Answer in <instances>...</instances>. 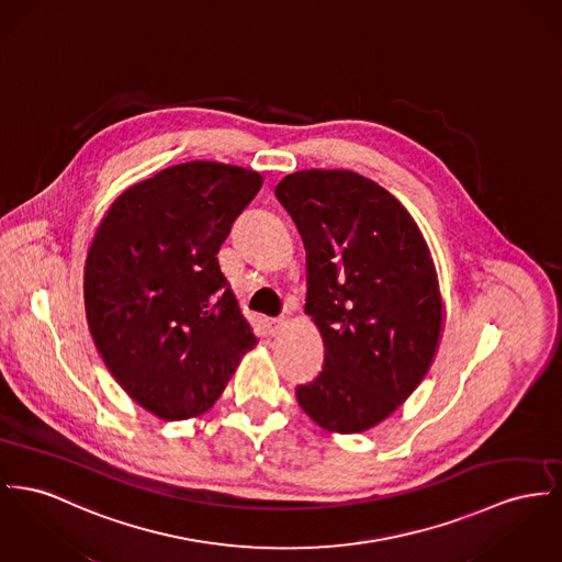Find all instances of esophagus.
Wrapping results in <instances>:
<instances>
[{"label": "esophagus", "mask_w": 562, "mask_h": 562, "mask_svg": "<svg viewBox=\"0 0 562 562\" xmlns=\"http://www.w3.org/2000/svg\"><path fill=\"white\" fill-rule=\"evenodd\" d=\"M285 326H288V319H285V317H270V319H268V328H270L272 335L281 333Z\"/></svg>", "instance_id": "1"}]
</instances>
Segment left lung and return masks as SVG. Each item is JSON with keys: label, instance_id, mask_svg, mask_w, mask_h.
<instances>
[{"label": "left lung", "instance_id": "8db88e82", "mask_svg": "<svg viewBox=\"0 0 562 562\" xmlns=\"http://www.w3.org/2000/svg\"><path fill=\"white\" fill-rule=\"evenodd\" d=\"M306 249V313L324 369L296 387L304 413L335 432L385 419L428 371L443 302L428 245L407 209L349 170H304L274 189Z\"/></svg>", "mask_w": 562, "mask_h": 562}]
</instances>
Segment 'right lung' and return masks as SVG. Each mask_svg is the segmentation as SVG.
Wrapping results in <instances>:
<instances>
[{
    "label": "right lung",
    "mask_w": 562,
    "mask_h": 562,
    "mask_svg": "<svg viewBox=\"0 0 562 562\" xmlns=\"http://www.w3.org/2000/svg\"><path fill=\"white\" fill-rule=\"evenodd\" d=\"M260 188L254 170L179 164L123 191L91 243V337L119 385L161 419L211 409L258 342L217 254Z\"/></svg>",
    "instance_id": "obj_1"
}]
</instances>
